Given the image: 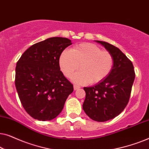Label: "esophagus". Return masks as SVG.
<instances>
[{"mask_svg":"<svg viewBox=\"0 0 149 149\" xmlns=\"http://www.w3.org/2000/svg\"><path fill=\"white\" fill-rule=\"evenodd\" d=\"M73 87H74V90H77V89H79V88H81L80 86H79V85H74V86H73Z\"/></svg>","mask_w":149,"mask_h":149,"instance_id":"obj_1","label":"esophagus"}]
</instances>
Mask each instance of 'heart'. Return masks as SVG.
I'll list each match as a JSON object with an SVG mask.
<instances>
[{"label":"heart","mask_w":149,"mask_h":149,"mask_svg":"<svg viewBox=\"0 0 149 149\" xmlns=\"http://www.w3.org/2000/svg\"><path fill=\"white\" fill-rule=\"evenodd\" d=\"M61 70L70 78L80 67L81 70L72 77V81L79 84L101 82L110 74L113 66L112 55L93 43H82L70 50H65L60 57Z\"/></svg>","instance_id":"heart-1"}]
</instances>
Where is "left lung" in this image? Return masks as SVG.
Returning a JSON list of instances; mask_svg holds the SVG:
<instances>
[{"label":"left lung","instance_id":"8db88e82","mask_svg":"<svg viewBox=\"0 0 149 149\" xmlns=\"http://www.w3.org/2000/svg\"><path fill=\"white\" fill-rule=\"evenodd\" d=\"M95 41L112 55L113 66L103 81L83 88L86 94L83 109L93 121L104 122L119 115L127 106L135 72L132 62L119 48L104 41Z\"/></svg>","mask_w":149,"mask_h":149}]
</instances>
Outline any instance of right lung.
Listing matches in <instances>:
<instances>
[{
	"label": "right lung",
	"instance_id": "1",
	"mask_svg": "<svg viewBox=\"0 0 149 149\" xmlns=\"http://www.w3.org/2000/svg\"><path fill=\"white\" fill-rule=\"evenodd\" d=\"M72 45L70 39L52 37L30 47L15 68V84L26 111L38 121H50L64 108L73 85L60 71L59 60Z\"/></svg>",
	"mask_w": 149,
	"mask_h": 149
}]
</instances>
